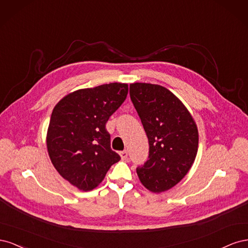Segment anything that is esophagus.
Returning <instances> with one entry per match:
<instances>
[{"mask_svg": "<svg viewBox=\"0 0 248 248\" xmlns=\"http://www.w3.org/2000/svg\"><path fill=\"white\" fill-rule=\"evenodd\" d=\"M119 154H120V156H121L122 160H127V156H128V153H127V151H121Z\"/></svg>", "mask_w": 248, "mask_h": 248, "instance_id": "esophagus-1", "label": "esophagus"}]
</instances>
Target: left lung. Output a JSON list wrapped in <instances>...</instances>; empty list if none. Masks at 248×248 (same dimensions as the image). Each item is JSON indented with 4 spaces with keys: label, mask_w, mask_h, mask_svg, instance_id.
I'll return each instance as SVG.
<instances>
[{
    "label": "left lung",
    "mask_w": 248,
    "mask_h": 248,
    "mask_svg": "<svg viewBox=\"0 0 248 248\" xmlns=\"http://www.w3.org/2000/svg\"><path fill=\"white\" fill-rule=\"evenodd\" d=\"M130 98L149 140V159L138 168L140 181L159 193L178 184L196 160L199 131L178 97L159 85L130 84Z\"/></svg>",
    "instance_id": "left-lung-1"
}]
</instances>
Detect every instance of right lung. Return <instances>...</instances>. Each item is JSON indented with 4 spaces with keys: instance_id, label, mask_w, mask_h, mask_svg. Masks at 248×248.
<instances>
[{
    "instance_id": "add662e5",
    "label": "right lung",
    "mask_w": 248,
    "mask_h": 248,
    "mask_svg": "<svg viewBox=\"0 0 248 248\" xmlns=\"http://www.w3.org/2000/svg\"><path fill=\"white\" fill-rule=\"evenodd\" d=\"M127 93L128 85L122 82L79 89L52 109L46 133L48 156L59 174L81 191L96 188L121 159L110 149L106 124Z\"/></svg>"
}]
</instances>
